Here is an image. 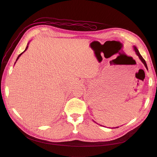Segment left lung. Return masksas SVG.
I'll return each mask as SVG.
<instances>
[{"instance_id": "obj_1", "label": "left lung", "mask_w": 157, "mask_h": 157, "mask_svg": "<svg viewBox=\"0 0 157 157\" xmlns=\"http://www.w3.org/2000/svg\"><path fill=\"white\" fill-rule=\"evenodd\" d=\"M133 48H134V50H135V52H136V54H137V55L139 56V58H140V59L141 60V61L144 63V64L145 65V68L148 70V68H147V63H146V62H145V59L143 58V57L141 56V55L140 54V53H139V50H138V49L136 48V47H135V46H133Z\"/></svg>"}]
</instances>
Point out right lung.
<instances>
[{
    "label": "right lung",
    "instance_id": "right-lung-1",
    "mask_svg": "<svg viewBox=\"0 0 157 157\" xmlns=\"http://www.w3.org/2000/svg\"><path fill=\"white\" fill-rule=\"evenodd\" d=\"M27 48H28V45H27V47H26V48H25V50H24V52H22V53H20V55H18V57H17V59H16V61H17V60H18V58H19V57H20V56H21V55H22V53H24V52H25V51H26V50H27ZM16 61H15V63H16Z\"/></svg>",
    "mask_w": 157,
    "mask_h": 157
}]
</instances>
